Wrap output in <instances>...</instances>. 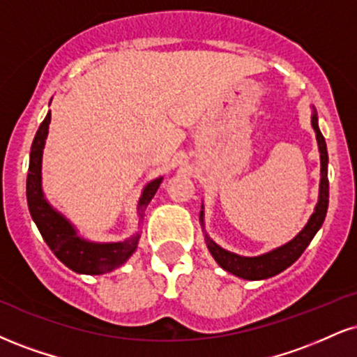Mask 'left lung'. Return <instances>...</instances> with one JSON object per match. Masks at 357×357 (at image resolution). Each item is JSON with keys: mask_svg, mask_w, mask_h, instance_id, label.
Segmentation results:
<instances>
[{"mask_svg": "<svg viewBox=\"0 0 357 357\" xmlns=\"http://www.w3.org/2000/svg\"><path fill=\"white\" fill-rule=\"evenodd\" d=\"M312 114H311V124L312 130L316 132V141L317 148H319V160H321V181H319V197H317V203L314 208V213L311 214L306 226L294 236L291 241H287L282 246H279L273 251L264 252L259 256H239L236 252L227 251V249L221 248L220 244H216L209 238L208 233L204 229V206L201 204V213H199V221L204 231V241L208 246L209 252L214 257L218 264L227 273L234 274V276L248 279V281H261V279H268L276 276V274L282 273L286 268H289L294 261H298V257L303 255L304 249L309 246V243L312 241L317 231L323 226L326 213H328V204H329V181H328V148H326V141L323 132L319 130V124H317V113L316 108L312 106Z\"/></svg>", "mask_w": 357, "mask_h": 357, "instance_id": "obj_1", "label": "left lung"}]
</instances>
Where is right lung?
I'll return each instance as SVG.
<instances>
[{"label":"right lung","mask_w":357,"mask_h":357,"mask_svg":"<svg viewBox=\"0 0 357 357\" xmlns=\"http://www.w3.org/2000/svg\"><path fill=\"white\" fill-rule=\"evenodd\" d=\"M51 123V111L38 128L29 153V167L26 179V199L29 214H31L34 225L38 226L40 233L48 244L54 256L71 271L79 274H105L114 271L116 268L123 266L136 251L139 243L141 233L137 231L124 241L114 243H94L89 239L81 238L78 229L64 214L53 208V204L46 199L43 191V151H45L46 137H48ZM162 181V176L149 181L141 191L137 201V218L143 221L146 206L156 195L158 188Z\"/></svg>","instance_id":"right-lung-1"}]
</instances>
